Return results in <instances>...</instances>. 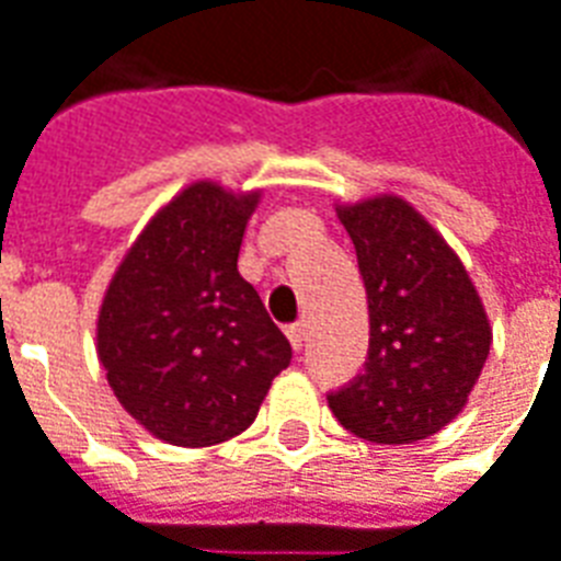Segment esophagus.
<instances>
[{
	"label": "esophagus",
	"mask_w": 561,
	"mask_h": 561,
	"mask_svg": "<svg viewBox=\"0 0 561 561\" xmlns=\"http://www.w3.org/2000/svg\"><path fill=\"white\" fill-rule=\"evenodd\" d=\"M286 336H289L293 348H296V352H301L307 343V322H296V325L286 328Z\"/></svg>",
	"instance_id": "34e87169"
}]
</instances>
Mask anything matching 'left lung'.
Returning <instances> with one entry per match:
<instances>
[{
  "instance_id": "left-lung-1",
  "label": "left lung",
  "mask_w": 561,
  "mask_h": 561,
  "mask_svg": "<svg viewBox=\"0 0 561 561\" xmlns=\"http://www.w3.org/2000/svg\"><path fill=\"white\" fill-rule=\"evenodd\" d=\"M369 305L364 376L328 396L343 428L414 444L456 420L491 352V322L465 263L405 197L336 204Z\"/></svg>"
}]
</instances>
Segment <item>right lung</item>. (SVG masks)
Returning a JSON list of instances; mask_svg holds the SVG:
<instances>
[{
    "instance_id": "1",
    "label": "right lung",
    "mask_w": 561,
    "mask_h": 561,
    "mask_svg": "<svg viewBox=\"0 0 561 561\" xmlns=\"http://www.w3.org/2000/svg\"><path fill=\"white\" fill-rule=\"evenodd\" d=\"M256 204L260 188L188 183L105 286L96 357L126 414L165 444L201 449L242 435L293 360L236 265Z\"/></svg>"
}]
</instances>
